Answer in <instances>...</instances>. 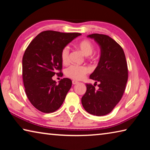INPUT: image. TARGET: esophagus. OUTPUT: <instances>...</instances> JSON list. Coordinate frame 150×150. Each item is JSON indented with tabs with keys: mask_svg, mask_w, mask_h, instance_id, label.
Masks as SVG:
<instances>
[{
	"mask_svg": "<svg viewBox=\"0 0 150 150\" xmlns=\"http://www.w3.org/2000/svg\"><path fill=\"white\" fill-rule=\"evenodd\" d=\"M77 81H75V80H73L72 81V83H73V85H75V84H77Z\"/></svg>",
	"mask_w": 150,
	"mask_h": 150,
	"instance_id": "obj_1",
	"label": "esophagus"
}]
</instances>
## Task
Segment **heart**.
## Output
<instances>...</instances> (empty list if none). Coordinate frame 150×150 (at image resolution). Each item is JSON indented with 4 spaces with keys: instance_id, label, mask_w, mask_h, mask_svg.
<instances>
[{
    "instance_id": "1",
    "label": "heart",
    "mask_w": 150,
    "mask_h": 150,
    "mask_svg": "<svg viewBox=\"0 0 150 150\" xmlns=\"http://www.w3.org/2000/svg\"><path fill=\"white\" fill-rule=\"evenodd\" d=\"M78 47L83 55L88 57L91 55L94 50V46L88 40H83L77 44ZM69 51L68 47H65L61 52V61L63 64H67L69 62ZM88 72L87 67L83 65H71L65 69V73L67 77L75 80L81 79Z\"/></svg>"
}]
</instances>
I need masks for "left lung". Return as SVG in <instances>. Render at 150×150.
<instances>
[{
    "label": "left lung",
    "instance_id": "left-lung-1",
    "mask_svg": "<svg viewBox=\"0 0 150 150\" xmlns=\"http://www.w3.org/2000/svg\"><path fill=\"white\" fill-rule=\"evenodd\" d=\"M100 47V58L90 79L99 82L98 89L86 84L87 91L81 98L85 111L97 116L110 113L119 103L124 93L128 78L127 65L122 47L108 35L92 34Z\"/></svg>",
    "mask_w": 150,
    "mask_h": 150
}]
</instances>
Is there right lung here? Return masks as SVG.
I'll return each instance as SVG.
<instances>
[{
    "mask_svg": "<svg viewBox=\"0 0 150 150\" xmlns=\"http://www.w3.org/2000/svg\"><path fill=\"white\" fill-rule=\"evenodd\" d=\"M81 35L45 30L39 33L26 49L23 57L25 93L32 105L41 112L57 110L71 89L70 79L63 78L57 84L52 77L62 69L63 49Z\"/></svg>",
    "mask_w": 150,
    "mask_h": 150,
    "instance_id": "right-lung-1",
    "label": "right lung"
}]
</instances>
